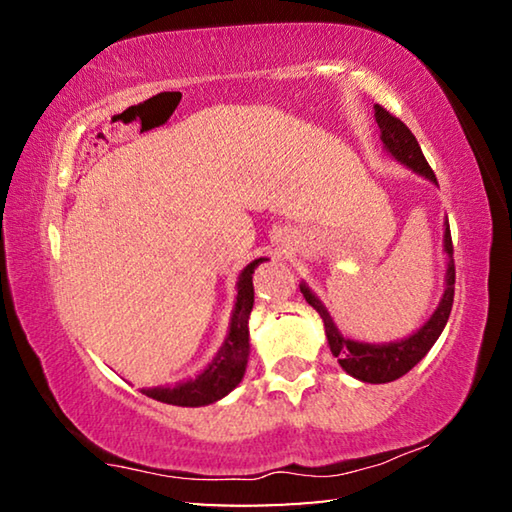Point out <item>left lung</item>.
I'll return each instance as SVG.
<instances>
[{
  "label": "left lung",
  "instance_id": "1",
  "mask_svg": "<svg viewBox=\"0 0 512 512\" xmlns=\"http://www.w3.org/2000/svg\"><path fill=\"white\" fill-rule=\"evenodd\" d=\"M375 117L381 131V142L386 144L388 153H393V158L404 162L406 167L413 171L427 176L433 183H438L436 173L431 171L429 162L424 160L422 149L415 135L409 131V126L404 124L400 117H395L388 112L384 106H375ZM445 250L449 255V266H447V289L445 296L440 300L438 309L433 311V316L424 323L418 332L409 339L400 343H388V345H370V343H359L350 341L336 329V325L329 318L327 309L323 307L314 293H311L305 284H300V291L305 300L314 307L320 318L325 323V334L329 341V350L336 359H339L341 368L348 372V375L357 377L361 381H368V384H386V381H395L402 375H406L413 366H418L420 359L431 350V345L438 341L440 332H443L447 325V318L452 314L454 305V284H456V266H454V244H452V232H449V223L445 228Z\"/></svg>",
  "mask_w": 512,
  "mask_h": 512
}]
</instances>
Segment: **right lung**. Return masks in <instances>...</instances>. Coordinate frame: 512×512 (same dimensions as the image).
Returning a JSON list of instances; mask_svg holds the SVG:
<instances>
[{
    "instance_id": "add662e5",
    "label": "right lung",
    "mask_w": 512,
    "mask_h": 512,
    "mask_svg": "<svg viewBox=\"0 0 512 512\" xmlns=\"http://www.w3.org/2000/svg\"><path fill=\"white\" fill-rule=\"evenodd\" d=\"M262 262L264 259H255V262H250L241 271L230 334L219 354H216V359L210 363V368L201 372L196 379L185 381V384H178L173 388H151V391H144L146 395L164 404L205 406L221 400L223 395H228L239 384L248 363V316L253 311L255 302L253 273Z\"/></svg>"
}]
</instances>
